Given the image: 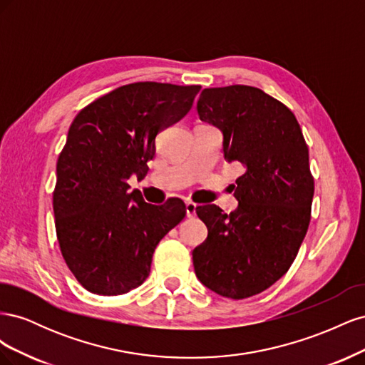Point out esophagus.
<instances>
[{
    "mask_svg": "<svg viewBox=\"0 0 365 365\" xmlns=\"http://www.w3.org/2000/svg\"><path fill=\"white\" fill-rule=\"evenodd\" d=\"M185 215L187 217H195L196 216V204L192 201L185 202Z\"/></svg>",
    "mask_w": 365,
    "mask_h": 365,
    "instance_id": "esophagus-1",
    "label": "esophagus"
}]
</instances>
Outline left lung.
<instances>
[{"mask_svg": "<svg viewBox=\"0 0 365 365\" xmlns=\"http://www.w3.org/2000/svg\"><path fill=\"white\" fill-rule=\"evenodd\" d=\"M197 114L224 134V157L244 168L237 208L196 207L207 239L193 250L196 277L213 292L242 300L288 272L311 222L314 176L291 109L248 85L205 88Z\"/></svg>", "mask_w": 365, "mask_h": 365, "instance_id": "8db88e82", "label": "left lung"}]
</instances>
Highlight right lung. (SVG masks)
Segmentation results:
<instances>
[{
  "instance_id": "right-lung-1",
  "label": "right lung",
  "mask_w": 365,
  "mask_h": 365,
  "mask_svg": "<svg viewBox=\"0 0 365 365\" xmlns=\"http://www.w3.org/2000/svg\"><path fill=\"white\" fill-rule=\"evenodd\" d=\"M200 85L135 82L85 106L68 129L56 164L53 212L62 257L76 280L97 295H121L148 279L158 242L185 216L129 192L155 155L160 130L190 111Z\"/></svg>"
}]
</instances>
